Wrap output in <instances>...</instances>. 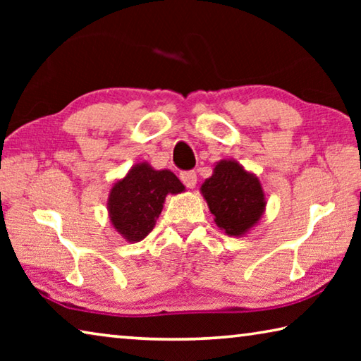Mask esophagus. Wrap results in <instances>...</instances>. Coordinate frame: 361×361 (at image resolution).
Masks as SVG:
<instances>
[{
    "label": "esophagus",
    "instance_id": "1",
    "mask_svg": "<svg viewBox=\"0 0 361 361\" xmlns=\"http://www.w3.org/2000/svg\"><path fill=\"white\" fill-rule=\"evenodd\" d=\"M180 178L183 181V185L189 189H192L195 185H197V175H195V172H183L180 175Z\"/></svg>",
    "mask_w": 361,
    "mask_h": 361
}]
</instances>
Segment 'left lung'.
I'll use <instances>...</instances> for the list:
<instances>
[{"label": "left lung", "mask_w": 361, "mask_h": 361, "mask_svg": "<svg viewBox=\"0 0 361 361\" xmlns=\"http://www.w3.org/2000/svg\"><path fill=\"white\" fill-rule=\"evenodd\" d=\"M215 224L224 234L243 237L261 221L266 212V194L255 173L234 159L216 162L210 178L200 186Z\"/></svg>", "instance_id": "8db88e82"}]
</instances>
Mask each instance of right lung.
Wrapping results in <instances>:
<instances>
[{
  "label": "right lung",
  "mask_w": 361,
  "mask_h": 361,
  "mask_svg": "<svg viewBox=\"0 0 361 361\" xmlns=\"http://www.w3.org/2000/svg\"><path fill=\"white\" fill-rule=\"evenodd\" d=\"M183 191L185 186L173 172L138 162L109 189L106 200L109 223L127 242L143 240L156 226L167 195Z\"/></svg>",
  "instance_id": "right-lung-1"
}]
</instances>
